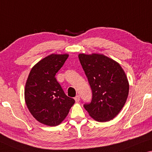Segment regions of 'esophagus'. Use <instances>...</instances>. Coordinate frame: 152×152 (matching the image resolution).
Instances as JSON below:
<instances>
[{"label":"esophagus","mask_w":152,"mask_h":152,"mask_svg":"<svg viewBox=\"0 0 152 152\" xmlns=\"http://www.w3.org/2000/svg\"><path fill=\"white\" fill-rule=\"evenodd\" d=\"M74 99H75V100L76 102H79V100H80V96H79V95H77L74 98Z\"/></svg>","instance_id":"1"}]
</instances>
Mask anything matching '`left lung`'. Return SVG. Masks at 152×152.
Here are the masks:
<instances>
[{
	"mask_svg": "<svg viewBox=\"0 0 152 152\" xmlns=\"http://www.w3.org/2000/svg\"><path fill=\"white\" fill-rule=\"evenodd\" d=\"M79 59L92 91L90 103L83 104L98 122L113 120L126 101L129 83L122 67L102 54L79 53Z\"/></svg>",
	"mask_w": 152,
	"mask_h": 152,
	"instance_id": "1",
	"label": "left lung"
}]
</instances>
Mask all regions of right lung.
Wrapping results in <instances>:
<instances>
[{
  "instance_id": "obj_1",
  "label": "right lung",
  "mask_w": 152,
  "mask_h": 152,
  "mask_svg": "<svg viewBox=\"0 0 152 152\" xmlns=\"http://www.w3.org/2000/svg\"><path fill=\"white\" fill-rule=\"evenodd\" d=\"M68 54H51L32 67L25 86V101L38 122L50 126L60 124L75 100L65 94L55 77Z\"/></svg>"
}]
</instances>
